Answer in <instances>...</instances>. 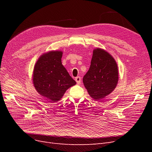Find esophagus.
I'll use <instances>...</instances> for the list:
<instances>
[{
    "label": "esophagus",
    "mask_w": 152,
    "mask_h": 152,
    "mask_svg": "<svg viewBox=\"0 0 152 152\" xmlns=\"http://www.w3.org/2000/svg\"><path fill=\"white\" fill-rule=\"evenodd\" d=\"M75 81H76V82H77L78 84H80V82H81V78H80V77H77L75 78Z\"/></svg>",
    "instance_id": "1"
}]
</instances>
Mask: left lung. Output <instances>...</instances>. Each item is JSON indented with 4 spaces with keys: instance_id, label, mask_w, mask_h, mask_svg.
Returning a JSON list of instances; mask_svg holds the SVG:
<instances>
[{
    "instance_id": "1",
    "label": "left lung",
    "mask_w": 152,
    "mask_h": 152,
    "mask_svg": "<svg viewBox=\"0 0 152 152\" xmlns=\"http://www.w3.org/2000/svg\"><path fill=\"white\" fill-rule=\"evenodd\" d=\"M118 81V66L115 59L105 50L94 49L90 68L83 77L89 96L95 100L105 98L115 89Z\"/></svg>"
}]
</instances>
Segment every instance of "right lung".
<instances>
[{"instance_id": "obj_1", "label": "right lung", "mask_w": 152, "mask_h": 152, "mask_svg": "<svg viewBox=\"0 0 152 152\" xmlns=\"http://www.w3.org/2000/svg\"><path fill=\"white\" fill-rule=\"evenodd\" d=\"M63 52L50 50L41 55L33 72V84L38 93L50 102L60 100L66 91L76 84L61 63Z\"/></svg>"}]
</instances>
